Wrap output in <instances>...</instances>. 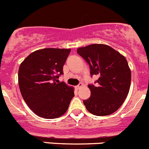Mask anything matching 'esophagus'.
<instances>
[{"label":"esophagus","mask_w":149,"mask_h":149,"mask_svg":"<svg viewBox=\"0 0 149 149\" xmlns=\"http://www.w3.org/2000/svg\"><path fill=\"white\" fill-rule=\"evenodd\" d=\"M82 86H83V84H82V83H79V85L76 86V89H77V90H79V89L80 88V87H82Z\"/></svg>","instance_id":"esophagus-1"}]
</instances>
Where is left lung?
<instances>
[{"label":"left lung","instance_id":"8db88e82","mask_svg":"<svg viewBox=\"0 0 149 149\" xmlns=\"http://www.w3.org/2000/svg\"><path fill=\"white\" fill-rule=\"evenodd\" d=\"M77 52L88 63L90 74L98 76L95 85H88L91 95L83 101L84 105L95 116L112 114L129 93L131 72L126 59L106 44H90Z\"/></svg>","mask_w":149,"mask_h":149}]
</instances>
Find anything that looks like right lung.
Masks as SVG:
<instances>
[{
    "label": "right lung",
    "instance_id": "right-lung-1",
    "mask_svg": "<svg viewBox=\"0 0 149 149\" xmlns=\"http://www.w3.org/2000/svg\"><path fill=\"white\" fill-rule=\"evenodd\" d=\"M70 51L41 49L31 53L20 65L18 85L21 95L39 117L52 119L63 116L74 96L72 87L58 80Z\"/></svg>",
    "mask_w": 149,
    "mask_h": 149
}]
</instances>
